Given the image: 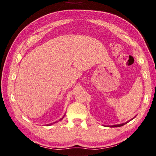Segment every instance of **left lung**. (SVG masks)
<instances>
[{"instance_id":"obj_1","label":"left lung","mask_w":156,"mask_h":156,"mask_svg":"<svg viewBox=\"0 0 156 156\" xmlns=\"http://www.w3.org/2000/svg\"><path fill=\"white\" fill-rule=\"evenodd\" d=\"M136 116H135V117H136ZM135 117H134V118H135ZM133 119V118H132V119H131L130 120H132ZM130 120H129V121H127V122H125V123L118 124V125H107V126H110V127H120V126H123V125H125V124L128 123Z\"/></svg>"}]
</instances>
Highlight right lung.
<instances>
[{
	"instance_id": "1",
	"label": "right lung",
	"mask_w": 156,
	"mask_h": 156,
	"mask_svg": "<svg viewBox=\"0 0 156 156\" xmlns=\"http://www.w3.org/2000/svg\"><path fill=\"white\" fill-rule=\"evenodd\" d=\"M65 114L64 115H63L62 116V117L61 118H60V119L59 120V121H60V120H62V119H63V118H64V117H65ZM56 122H57V121H56ZM54 123H56V122H53V123H51V124H48V125H47V126H48V125H52V124H54Z\"/></svg>"
}]
</instances>
